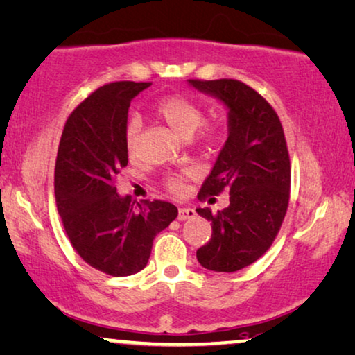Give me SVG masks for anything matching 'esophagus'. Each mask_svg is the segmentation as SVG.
<instances>
[{
  "instance_id": "esophagus-1",
  "label": "esophagus",
  "mask_w": 355,
  "mask_h": 355,
  "mask_svg": "<svg viewBox=\"0 0 355 355\" xmlns=\"http://www.w3.org/2000/svg\"><path fill=\"white\" fill-rule=\"evenodd\" d=\"M195 216H196V212H195V209H192V208H179V212H178V219H179V220L193 219Z\"/></svg>"
}]
</instances>
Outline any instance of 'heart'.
I'll use <instances>...</instances> for the list:
<instances>
[{
    "label": "heart",
    "mask_w": 355,
    "mask_h": 355,
    "mask_svg": "<svg viewBox=\"0 0 355 355\" xmlns=\"http://www.w3.org/2000/svg\"><path fill=\"white\" fill-rule=\"evenodd\" d=\"M155 114L159 116L168 127H170L179 138L185 141L192 139L195 133L198 132L201 125L205 122V114L200 105H196L195 101L189 100L185 96H168L159 101V105L155 106ZM139 133H141V121L139 117H130L125 127V147L130 155H133L139 144ZM211 132L206 135V138H211ZM189 171H184L181 174H173L168 178V187L173 192L179 193L184 187V178L189 176Z\"/></svg>",
    "instance_id": "heart-1"
}]
</instances>
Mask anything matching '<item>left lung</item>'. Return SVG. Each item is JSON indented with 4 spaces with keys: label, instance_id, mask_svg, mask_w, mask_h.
<instances>
[{
    "label": "left lung",
    "instance_id": "1",
    "mask_svg": "<svg viewBox=\"0 0 355 355\" xmlns=\"http://www.w3.org/2000/svg\"><path fill=\"white\" fill-rule=\"evenodd\" d=\"M227 109V141L200 195L230 192L217 214L196 212L211 222L212 234L196 250L206 270L233 272L260 259L284 220L291 189V162L279 117L257 92L233 79L187 80Z\"/></svg>",
    "mask_w": 355,
    "mask_h": 355
}]
</instances>
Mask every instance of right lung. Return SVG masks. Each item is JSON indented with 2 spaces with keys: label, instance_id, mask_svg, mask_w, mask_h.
Segmentation results:
<instances>
[{
  "label": "right lung",
  "instance_id": "right-lung-1",
  "mask_svg": "<svg viewBox=\"0 0 355 355\" xmlns=\"http://www.w3.org/2000/svg\"><path fill=\"white\" fill-rule=\"evenodd\" d=\"M149 83H112L95 90L68 117L55 163V198L73 248L109 276L144 268L152 243L178 217L166 201L135 205L116 179L128 163V107Z\"/></svg>",
  "mask_w": 355,
  "mask_h": 355
}]
</instances>
